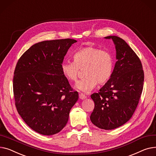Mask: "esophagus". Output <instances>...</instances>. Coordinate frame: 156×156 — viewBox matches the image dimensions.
Returning a JSON list of instances; mask_svg holds the SVG:
<instances>
[{
	"mask_svg": "<svg viewBox=\"0 0 156 156\" xmlns=\"http://www.w3.org/2000/svg\"><path fill=\"white\" fill-rule=\"evenodd\" d=\"M87 98V96L85 95V94H82V93H80V94H79V98L80 99H85L86 98Z\"/></svg>",
	"mask_w": 156,
	"mask_h": 156,
	"instance_id": "1",
	"label": "esophagus"
}]
</instances>
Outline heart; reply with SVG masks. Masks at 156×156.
I'll list each match as a JSON object with an SVG mask.
<instances>
[{
  "label": "heart",
  "instance_id": "1",
  "mask_svg": "<svg viewBox=\"0 0 156 156\" xmlns=\"http://www.w3.org/2000/svg\"><path fill=\"white\" fill-rule=\"evenodd\" d=\"M74 60L64 61L61 65L63 75L70 81H76L80 69H83L85 78L78 81L75 87L86 93H89L97 85L105 84L111 78L114 62L108 51L89 46L77 51Z\"/></svg>",
  "mask_w": 156,
  "mask_h": 156
}]
</instances>
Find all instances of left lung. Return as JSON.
<instances>
[{
    "label": "left lung",
    "instance_id": "left-lung-1",
    "mask_svg": "<svg viewBox=\"0 0 156 156\" xmlns=\"http://www.w3.org/2000/svg\"><path fill=\"white\" fill-rule=\"evenodd\" d=\"M115 45L116 59L111 78L91 94L94 108L90 121L99 129L113 130L132 118L139 104L144 86V74L141 62L125 41L108 36Z\"/></svg>",
    "mask_w": 156,
    "mask_h": 156
}]
</instances>
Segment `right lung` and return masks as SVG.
I'll list each match as a JSON object with an SVG mask.
<instances>
[{
  "mask_svg": "<svg viewBox=\"0 0 156 156\" xmlns=\"http://www.w3.org/2000/svg\"><path fill=\"white\" fill-rule=\"evenodd\" d=\"M73 39L43 41L26 51L13 78L17 110L31 129L44 135L60 132L79 98L63 75L61 65Z\"/></svg>",
  "mask_w": 156,
  "mask_h": 156,
  "instance_id": "add662e5",
  "label": "right lung"
}]
</instances>
